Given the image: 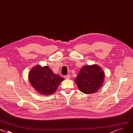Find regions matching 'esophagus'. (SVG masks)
<instances>
[{
  "instance_id": "obj_1",
  "label": "esophagus",
  "mask_w": 133,
  "mask_h": 133,
  "mask_svg": "<svg viewBox=\"0 0 133 133\" xmlns=\"http://www.w3.org/2000/svg\"><path fill=\"white\" fill-rule=\"evenodd\" d=\"M64 77H65V78H66V79H69V78H70V75L69 74H68V75H67L64 76Z\"/></svg>"
}]
</instances>
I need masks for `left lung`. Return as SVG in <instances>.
Segmentation results:
<instances>
[{"label": "left lung", "instance_id": "8db88e82", "mask_svg": "<svg viewBox=\"0 0 133 133\" xmlns=\"http://www.w3.org/2000/svg\"><path fill=\"white\" fill-rule=\"evenodd\" d=\"M104 73L96 65L83 66L79 72L75 82L79 90L85 94H93L101 88L104 82Z\"/></svg>", "mask_w": 133, "mask_h": 133}]
</instances>
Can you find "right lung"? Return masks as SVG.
<instances>
[{
  "label": "right lung",
  "mask_w": 133,
  "mask_h": 133,
  "mask_svg": "<svg viewBox=\"0 0 133 133\" xmlns=\"http://www.w3.org/2000/svg\"><path fill=\"white\" fill-rule=\"evenodd\" d=\"M29 82L39 94L51 95L54 93L64 78L55 74L48 66H36L29 74Z\"/></svg>",
  "instance_id": "1"
}]
</instances>
